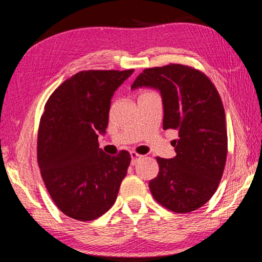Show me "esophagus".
Masks as SVG:
<instances>
[{
  "mask_svg": "<svg viewBox=\"0 0 262 262\" xmlns=\"http://www.w3.org/2000/svg\"><path fill=\"white\" fill-rule=\"evenodd\" d=\"M130 156H132V165H135L136 162L139 161V159L142 157L141 155H139V154L135 152V151H132L130 152Z\"/></svg>",
  "mask_w": 262,
  "mask_h": 262,
  "instance_id": "obj_1",
  "label": "esophagus"
}]
</instances>
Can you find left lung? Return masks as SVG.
<instances>
[{"mask_svg": "<svg viewBox=\"0 0 262 262\" xmlns=\"http://www.w3.org/2000/svg\"><path fill=\"white\" fill-rule=\"evenodd\" d=\"M161 91L164 129L178 130L176 157H157L159 172L149 188L159 205L186 214L199 209L219 187L228 154L225 112L219 91L207 75L189 66L147 68L132 89Z\"/></svg>", "mask_w": 262, "mask_h": 262, "instance_id": "obj_1", "label": "left lung"}]
</instances>
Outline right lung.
<instances>
[{
    "label": "right lung",
    "instance_id": "1",
    "mask_svg": "<svg viewBox=\"0 0 262 262\" xmlns=\"http://www.w3.org/2000/svg\"><path fill=\"white\" fill-rule=\"evenodd\" d=\"M134 69L83 70L53 92L38 130L37 158L52 200L64 215L89 222L117 200L130 154L99 148L108 125L111 98Z\"/></svg>",
    "mask_w": 262,
    "mask_h": 262
}]
</instances>
